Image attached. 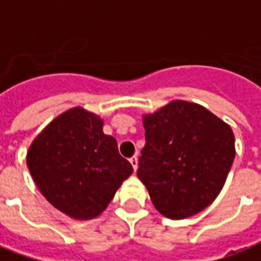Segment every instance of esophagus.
I'll return each mask as SVG.
<instances>
[{
  "mask_svg": "<svg viewBox=\"0 0 261 261\" xmlns=\"http://www.w3.org/2000/svg\"><path fill=\"white\" fill-rule=\"evenodd\" d=\"M130 164L133 165V169H134V171H137V168H138V158H137V155L131 156Z\"/></svg>",
  "mask_w": 261,
  "mask_h": 261,
  "instance_id": "esophagus-1",
  "label": "esophagus"
}]
</instances>
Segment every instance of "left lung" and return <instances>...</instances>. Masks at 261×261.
<instances>
[{"label": "left lung", "mask_w": 261, "mask_h": 261, "mask_svg": "<svg viewBox=\"0 0 261 261\" xmlns=\"http://www.w3.org/2000/svg\"><path fill=\"white\" fill-rule=\"evenodd\" d=\"M143 125L137 176L154 207L169 219L202 212L220 194L236 155L230 125L187 100L144 114Z\"/></svg>", "instance_id": "left-lung-1"}]
</instances>
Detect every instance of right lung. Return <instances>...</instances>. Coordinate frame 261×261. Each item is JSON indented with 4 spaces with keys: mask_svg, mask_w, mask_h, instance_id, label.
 Returning a JSON list of instances; mask_svg holds the SVG:
<instances>
[{
    "mask_svg": "<svg viewBox=\"0 0 261 261\" xmlns=\"http://www.w3.org/2000/svg\"><path fill=\"white\" fill-rule=\"evenodd\" d=\"M103 118L83 107L55 117L34 138L27 165L41 194L76 220L100 216L133 167L117 141L103 133Z\"/></svg>",
    "mask_w": 261,
    "mask_h": 261,
    "instance_id": "1",
    "label": "right lung"
}]
</instances>
